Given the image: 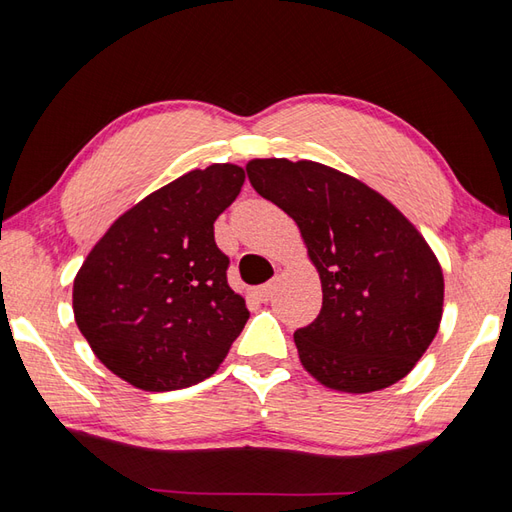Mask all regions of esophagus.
Here are the masks:
<instances>
[{
  "label": "esophagus",
  "mask_w": 512,
  "mask_h": 512,
  "mask_svg": "<svg viewBox=\"0 0 512 512\" xmlns=\"http://www.w3.org/2000/svg\"><path fill=\"white\" fill-rule=\"evenodd\" d=\"M275 288H277V281H268V284L259 286V288L255 290V297H257L259 301H268L270 297L275 295Z\"/></svg>",
  "instance_id": "34e87169"
}]
</instances>
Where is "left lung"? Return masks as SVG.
Returning <instances> with one entry per match:
<instances>
[{"label":"left lung","instance_id":"8db88e82","mask_svg":"<svg viewBox=\"0 0 512 512\" xmlns=\"http://www.w3.org/2000/svg\"><path fill=\"white\" fill-rule=\"evenodd\" d=\"M248 180L297 222L321 277L319 317L295 332L321 385L367 394L405 378L433 336L444 277L429 244L378 191L321 162L255 158Z\"/></svg>","mask_w":512,"mask_h":512}]
</instances>
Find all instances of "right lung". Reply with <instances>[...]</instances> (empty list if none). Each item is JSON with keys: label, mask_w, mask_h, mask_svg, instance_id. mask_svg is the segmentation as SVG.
<instances>
[{"label": "right lung", "mask_w": 512, "mask_h": 512, "mask_svg": "<svg viewBox=\"0 0 512 512\" xmlns=\"http://www.w3.org/2000/svg\"><path fill=\"white\" fill-rule=\"evenodd\" d=\"M246 173L224 162L149 193L107 228L74 277V321L129 385L171 391L217 372L248 321L213 222Z\"/></svg>", "instance_id": "obj_1"}]
</instances>
